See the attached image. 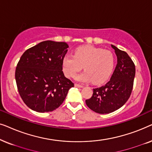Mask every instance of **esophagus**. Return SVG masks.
I'll use <instances>...</instances> for the list:
<instances>
[{"instance_id": "34e87169", "label": "esophagus", "mask_w": 152, "mask_h": 152, "mask_svg": "<svg viewBox=\"0 0 152 152\" xmlns=\"http://www.w3.org/2000/svg\"><path fill=\"white\" fill-rule=\"evenodd\" d=\"M75 86L77 87V88H82L83 87V86H82V85H80L77 84H75Z\"/></svg>"}]
</instances>
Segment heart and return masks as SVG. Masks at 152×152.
<instances>
[{
  "label": "heart",
  "mask_w": 152,
  "mask_h": 152,
  "mask_svg": "<svg viewBox=\"0 0 152 152\" xmlns=\"http://www.w3.org/2000/svg\"><path fill=\"white\" fill-rule=\"evenodd\" d=\"M84 72L78 75L79 82L92 81L99 84L111 75L115 66V57L111 51L91 45L81 46L75 50L74 56L66 55L62 59V69L67 77L71 78L82 68Z\"/></svg>",
  "instance_id": "heart-1"
}]
</instances>
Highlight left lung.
<instances>
[{"label": "left lung", "mask_w": 152, "mask_h": 152, "mask_svg": "<svg viewBox=\"0 0 152 152\" xmlns=\"http://www.w3.org/2000/svg\"><path fill=\"white\" fill-rule=\"evenodd\" d=\"M117 56L118 63L111 80L104 86L93 89L92 97L86 99L89 109L100 114L113 112L122 107L132 93L136 68L126 52L111 45Z\"/></svg>", "instance_id": "left-lung-1"}]
</instances>
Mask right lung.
I'll use <instances>...</instances> for the list:
<instances>
[{
  "mask_svg": "<svg viewBox=\"0 0 152 152\" xmlns=\"http://www.w3.org/2000/svg\"><path fill=\"white\" fill-rule=\"evenodd\" d=\"M65 42L45 41L27 50L16 66L15 79L25 104L39 113L53 111L63 103L74 84L62 71Z\"/></svg>",
  "mask_w": 152,
  "mask_h": 152,
  "instance_id": "obj_1",
  "label": "right lung"
}]
</instances>
